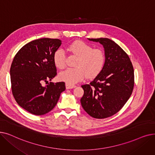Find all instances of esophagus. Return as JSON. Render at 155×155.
I'll return each mask as SVG.
<instances>
[{
    "label": "esophagus",
    "instance_id": "34e87169",
    "mask_svg": "<svg viewBox=\"0 0 155 155\" xmlns=\"http://www.w3.org/2000/svg\"><path fill=\"white\" fill-rule=\"evenodd\" d=\"M65 86H66V88L67 89H71V88H75L76 86L75 85H70L68 84H65Z\"/></svg>",
    "mask_w": 155,
    "mask_h": 155
}]
</instances>
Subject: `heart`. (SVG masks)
Returning a JSON list of instances; mask_svg holds the SVG:
<instances>
[{"label": "heart", "instance_id": "obj_1", "mask_svg": "<svg viewBox=\"0 0 155 155\" xmlns=\"http://www.w3.org/2000/svg\"><path fill=\"white\" fill-rule=\"evenodd\" d=\"M68 50L79 58L75 63V68H69L59 73L60 80L73 85L80 82L85 76L88 78L96 77L103 69L105 54L101 49H93L91 45L82 41H75L68 46ZM53 61L59 69L66 66V56L61 49L54 53Z\"/></svg>", "mask_w": 155, "mask_h": 155}]
</instances>
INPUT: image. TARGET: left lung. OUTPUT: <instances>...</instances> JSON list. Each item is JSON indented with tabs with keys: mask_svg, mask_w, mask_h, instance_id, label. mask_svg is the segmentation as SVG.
Masks as SVG:
<instances>
[{
	"mask_svg": "<svg viewBox=\"0 0 155 155\" xmlns=\"http://www.w3.org/2000/svg\"><path fill=\"white\" fill-rule=\"evenodd\" d=\"M104 48L103 69L90 84L82 85L80 99L84 109L96 119L110 117L119 112L131 96L134 87V69L128 55L108 38L90 39Z\"/></svg>",
	"mask_w": 155,
	"mask_h": 155,
	"instance_id": "1",
	"label": "left lung"
}]
</instances>
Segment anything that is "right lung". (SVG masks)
I'll return each instance as SVG.
<instances>
[{"label": "right lung", "mask_w": 155, "mask_h": 155, "mask_svg": "<svg viewBox=\"0 0 155 155\" xmlns=\"http://www.w3.org/2000/svg\"><path fill=\"white\" fill-rule=\"evenodd\" d=\"M61 45L58 39H38L22 46L14 56L10 69L12 94L20 106L32 114L51 111L65 90L63 82L44 85L56 75L53 56Z\"/></svg>", "instance_id": "right-lung-1"}]
</instances>
